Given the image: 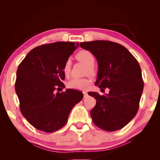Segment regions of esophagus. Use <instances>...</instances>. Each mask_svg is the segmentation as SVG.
<instances>
[{
    "mask_svg": "<svg viewBox=\"0 0 160 160\" xmlns=\"http://www.w3.org/2000/svg\"><path fill=\"white\" fill-rule=\"evenodd\" d=\"M83 94H84V97L86 98L87 97V95H88V94H87V92L86 91H83Z\"/></svg>",
    "mask_w": 160,
    "mask_h": 160,
    "instance_id": "esophagus-1",
    "label": "esophagus"
}]
</instances>
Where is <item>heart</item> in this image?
<instances>
[{
    "instance_id": "heart-1",
    "label": "heart",
    "mask_w": 160,
    "mask_h": 160,
    "mask_svg": "<svg viewBox=\"0 0 160 160\" xmlns=\"http://www.w3.org/2000/svg\"><path fill=\"white\" fill-rule=\"evenodd\" d=\"M76 58L80 62L84 63L87 66L85 73H88L89 76L95 75V70L93 68L94 63H95V57L92 52L87 50H82L76 54ZM71 68V61L67 60L63 65V73L66 76L69 75ZM90 83V80L87 78H72L68 83V87L71 89H82L86 88Z\"/></svg>"
}]
</instances>
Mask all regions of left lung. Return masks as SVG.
<instances>
[{
	"label": "left lung",
	"mask_w": 160,
	"mask_h": 160,
	"mask_svg": "<svg viewBox=\"0 0 160 160\" xmlns=\"http://www.w3.org/2000/svg\"><path fill=\"white\" fill-rule=\"evenodd\" d=\"M96 58L98 64L95 84L109 92L104 95L89 92L96 105L90 111L94 124L113 132L126 126L136 115L143 89L141 69L134 56L123 46L109 41L79 43Z\"/></svg>",
	"instance_id": "obj_1"
}]
</instances>
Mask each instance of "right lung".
I'll list each match as a JSON object with an SVG mask.
<instances>
[{
	"label": "right lung",
	"mask_w": 160,
	"mask_h": 160,
	"mask_svg": "<svg viewBox=\"0 0 160 160\" xmlns=\"http://www.w3.org/2000/svg\"><path fill=\"white\" fill-rule=\"evenodd\" d=\"M78 43L59 41L28 52L17 71L15 90L22 114L37 130L52 132L66 124L73 107L83 98L82 92L65 88L63 65Z\"/></svg>",
	"instance_id": "1"
}]
</instances>
